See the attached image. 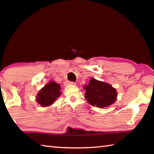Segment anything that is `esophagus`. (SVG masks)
I'll return each mask as SVG.
<instances>
[{
	"mask_svg": "<svg viewBox=\"0 0 154 154\" xmlns=\"http://www.w3.org/2000/svg\"><path fill=\"white\" fill-rule=\"evenodd\" d=\"M65 85H75V83L72 82V81H66V82H65Z\"/></svg>",
	"mask_w": 154,
	"mask_h": 154,
	"instance_id": "1",
	"label": "esophagus"
}]
</instances>
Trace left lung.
<instances>
[{
  "label": "left lung",
  "instance_id": "8db88e82",
  "mask_svg": "<svg viewBox=\"0 0 154 154\" xmlns=\"http://www.w3.org/2000/svg\"><path fill=\"white\" fill-rule=\"evenodd\" d=\"M86 91L85 99L90 104L104 108L115 102L117 93L110 85L102 81L91 79L88 85L85 86Z\"/></svg>",
  "mask_w": 154,
  "mask_h": 154
}]
</instances>
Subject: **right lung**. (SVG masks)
<instances>
[{
    "label": "right lung",
    "instance_id": "add662e5",
    "mask_svg": "<svg viewBox=\"0 0 154 154\" xmlns=\"http://www.w3.org/2000/svg\"><path fill=\"white\" fill-rule=\"evenodd\" d=\"M61 93L60 85L51 81L45 85L38 93L36 100L42 106H50L60 96Z\"/></svg>",
    "mask_w": 154,
    "mask_h": 154
}]
</instances>
